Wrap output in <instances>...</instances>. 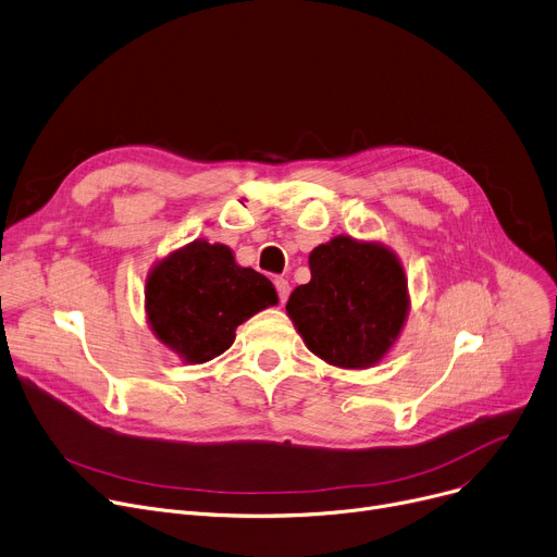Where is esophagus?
Returning <instances> with one entry per match:
<instances>
[{
	"mask_svg": "<svg viewBox=\"0 0 557 557\" xmlns=\"http://www.w3.org/2000/svg\"><path fill=\"white\" fill-rule=\"evenodd\" d=\"M274 285H276V292H278V299H281V304H285V301H287V297H289V283H287V278H283V276L274 278Z\"/></svg>",
	"mask_w": 557,
	"mask_h": 557,
	"instance_id": "34e87169",
	"label": "esophagus"
}]
</instances>
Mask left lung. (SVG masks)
I'll list each match as a JSON object with an SVG mask.
<instances>
[{
	"instance_id": "8db88e82",
	"label": "left lung",
	"mask_w": 557,
	"mask_h": 557,
	"mask_svg": "<svg viewBox=\"0 0 557 557\" xmlns=\"http://www.w3.org/2000/svg\"><path fill=\"white\" fill-rule=\"evenodd\" d=\"M310 283L285 306L306 346L339 369H369L400 337L409 312L398 256L380 243L337 236L310 251Z\"/></svg>"
}]
</instances>
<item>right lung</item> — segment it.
<instances>
[{"instance_id":"1","label":"right lung","mask_w":557,"mask_h":557,"mask_svg":"<svg viewBox=\"0 0 557 557\" xmlns=\"http://www.w3.org/2000/svg\"><path fill=\"white\" fill-rule=\"evenodd\" d=\"M276 304L272 281L240 268L220 243H188L159 260L146 281L152 333L188 364L222 355L243 321Z\"/></svg>"}]
</instances>
